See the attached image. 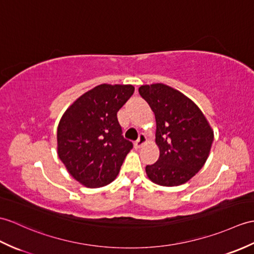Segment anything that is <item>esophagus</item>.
Listing matches in <instances>:
<instances>
[{
  "instance_id": "1",
  "label": "esophagus",
  "mask_w": 254,
  "mask_h": 254,
  "mask_svg": "<svg viewBox=\"0 0 254 254\" xmlns=\"http://www.w3.org/2000/svg\"><path fill=\"white\" fill-rule=\"evenodd\" d=\"M145 143H146V136H145V135L141 134V135H139V138L136 141H135L134 147L136 149H139L145 145Z\"/></svg>"
}]
</instances>
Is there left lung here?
<instances>
[{
  "instance_id": "left-lung-1",
  "label": "left lung",
  "mask_w": 254,
  "mask_h": 254,
  "mask_svg": "<svg viewBox=\"0 0 254 254\" xmlns=\"http://www.w3.org/2000/svg\"><path fill=\"white\" fill-rule=\"evenodd\" d=\"M156 118L158 161L146 167L148 179L160 186H180L193 178L210 155L214 133L192 100L163 83L138 88Z\"/></svg>"
}]
</instances>
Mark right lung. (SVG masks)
I'll use <instances>...</instances> for the list:
<instances>
[{
  "label": "right lung",
  "instance_id": "1",
  "mask_svg": "<svg viewBox=\"0 0 254 254\" xmlns=\"http://www.w3.org/2000/svg\"><path fill=\"white\" fill-rule=\"evenodd\" d=\"M131 84H100L69 106L57 127V155L81 185L98 188L119 174L133 144L121 136L117 114L133 95Z\"/></svg>",
  "mask_w": 254,
  "mask_h": 254
}]
</instances>
